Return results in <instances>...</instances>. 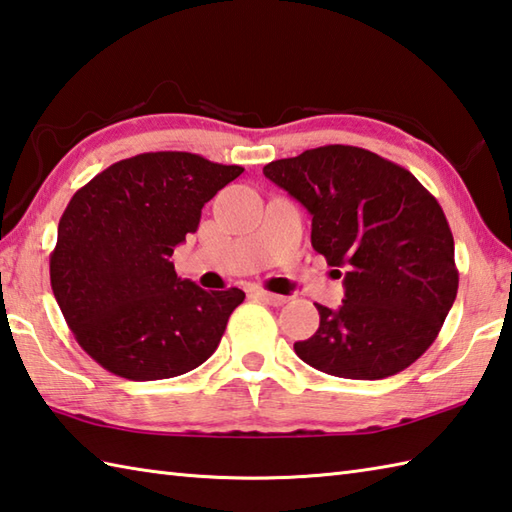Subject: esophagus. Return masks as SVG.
<instances>
[{
	"label": "esophagus",
	"mask_w": 512,
	"mask_h": 512,
	"mask_svg": "<svg viewBox=\"0 0 512 512\" xmlns=\"http://www.w3.org/2000/svg\"><path fill=\"white\" fill-rule=\"evenodd\" d=\"M255 297H259V299H262V302H266V304H273V306H282V304H286V302H288V299H286L284 295L268 293V290H257Z\"/></svg>",
	"instance_id": "34e87169"
}]
</instances>
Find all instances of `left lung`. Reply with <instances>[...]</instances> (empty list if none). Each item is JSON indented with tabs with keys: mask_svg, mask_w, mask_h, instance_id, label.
<instances>
[{
	"mask_svg": "<svg viewBox=\"0 0 512 512\" xmlns=\"http://www.w3.org/2000/svg\"><path fill=\"white\" fill-rule=\"evenodd\" d=\"M264 175L313 215L310 242L328 266L346 268V299L339 310L315 304L319 328L295 342L297 357L344 379H384L417 362L459 286L437 199L410 170L357 146L310 148Z\"/></svg>",
	"mask_w": 512,
	"mask_h": 512,
	"instance_id": "1",
	"label": "left lung"
}]
</instances>
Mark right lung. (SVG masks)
<instances>
[{
  "instance_id": "obj_1",
  "label": "right lung",
  "mask_w": 512,
  "mask_h": 512,
  "mask_svg": "<svg viewBox=\"0 0 512 512\" xmlns=\"http://www.w3.org/2000/svg\"><path fill=\"white\" fill-rule=\"evenodd\" d=\"M244 173L182 150L122 159L70 199L50 286L77 344L117 377L184 375L215 353L244 290L179 279L170 255L202 208Z\"/></svg>"
}]
</instances>
